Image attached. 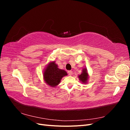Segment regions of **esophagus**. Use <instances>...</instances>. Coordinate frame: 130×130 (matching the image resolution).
<instances>
[{
  "mask_svg": "<svg viewBox=\"0 0 130 130\" xmlns=\"http://www.w3.org/2000/svg\"><path fill=\"white\" fill-rule=\"evenodd\" d=\"M68 73L69 75H73V72L70 71V70H69V71L68 72Z\"/></svg>",
  "mask_w": 130,
  "mask_h": 130,
  "instance_id": "esophagus-1",
  "label": "esophagus"
}]
</instances>
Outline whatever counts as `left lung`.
Wrapping results in <instances>:
<instances>
[{
	"mask_svg": "<svg viewBox=\"0 0 130 130\" xmlns=\"http://www.w3.org/2000/svg\"><path fill=\"white\" fill-rule=\"evenodd\" d=\"M89 75L87 72V70L86 68H84L82 69V73L78 75V77L79 78V80L83 84H87V81L88 80Z\"/></svg>",
	"mask_w": 130,
	"mask_h": 130,
	"instance_id": "left-lung-1",
	"label": "left lung"
}]
</instances>
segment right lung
<instances>
[{"mask_svg": "<svg viewBox=\"0 0 130 130\" xmlns=\"http://www.w3.org/2000/svg\"><path fill=\"white\" fill-rule=\"evenodd\" d=\"M67 75L64 70L59 69L55 62H49L43 72V78L45 83L51 87H55L57 86L62 78Z\"/></svg>", "mask_w": 130, "mask_h": 130, "instance_id": "right-lung-1", "label": "right lung"}]
</instances>
